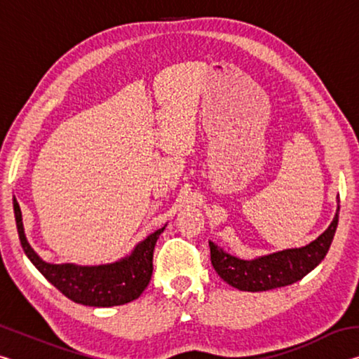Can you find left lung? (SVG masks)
I'll return each instance as SVG.
<instances>
[{
	"label": "left lung",
	"instance_id": "1",
	"mask_svg": "<svg viewBox=\"0 0 359 359\" xmlns=\"http://www.w3.org/2000/svg\"><path fill=\"white\" fill-rule=\"evenodd\" d=\"M339 203L340 199L337 196V209L332 222L311 244L244 259L228 253L215 242L209 241L212 266L231 287L253 293L287 287L301 280L323 261L330 250L339 222Z\"/></svg>",
	"mask_w": 359,
	"mask_h": 359
}]
</instances>
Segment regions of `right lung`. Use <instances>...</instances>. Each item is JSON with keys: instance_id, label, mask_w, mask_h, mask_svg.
<instances>
[{"instance_id": "obj_1", "label": "right lung", "mask_w": 359, "mask_h": 359, "mask_svg": "<svg viewBox=\"0 0 359 359\" xmlns=\"http://www.w3.org/2000/svg\"><path fill=\"white\" fill-rule=\"evenodd\" d=\"M12 204L23 252L36 269L68 299L90 307H114L137 299L147 288L154 272L155 244L166 224L136 244L130 255L114 263L96 266L53 264L42 259L29 245L23 228L20 205L15 198Z\"/></svg>"}]
</instances>
